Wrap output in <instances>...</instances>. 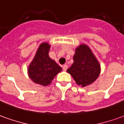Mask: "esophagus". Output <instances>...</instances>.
<instances>
[{
	"mask_svg": "<svg viewBox=\"0 0 124 124\" xmlns=\"http://www.w3.org/2000/svg\"><path fill=\"white\" fill-rule=\"evenodd\" d=\"M62 68H63V70H64L66 71V70H67V69H68V66L65 64V65H64V66H63V67H62Z\"/></svg>",
	"mask_w": 124,
	"mask_h": 124,
	"instance_id": "34e87169",
	"label": "esophagus"
}]
</instances>
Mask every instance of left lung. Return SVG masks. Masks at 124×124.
Masks as SVG:
<instances>
[{
  "label": "left lung",
  "mask_w": 124,
  "mask_h": 124,
  "mask_svg": "<svg viewBox=\"0 0 124 124\" xmlns=\"http://www.w3.org/2000/svg\"><path fill=\"white\" fill-rule=\"evenodd\" d=\"M74 63L67 70L77 85L85 86L93 83L100 74V66L87 46L80 45L75 51Z\"/></svg>",
  "instance_id": "8db88e82"
}]
</instances>
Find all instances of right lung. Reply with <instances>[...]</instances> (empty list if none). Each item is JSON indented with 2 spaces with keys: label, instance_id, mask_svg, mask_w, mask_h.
I'll return each instance as SVG.
<instances>
[{
  "label": "right lung",
  "instance_id": "1",
  "mask_svg": "<svg viewBox=\"0 0 124 124\" xmlns=\"http://www.w3.org/2000/svg\"><path fill=\"white\" fill-rule=\"evenodd\" d=\"M50 47L47 43L41 44L28 68L30 78L43 86L50 84L56 74L62 70L59 65L48 56Z\"/></svg>",
  "mask_w": 124,
  "mask_h": 124
}]
</instances>
